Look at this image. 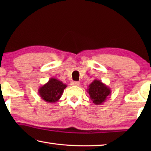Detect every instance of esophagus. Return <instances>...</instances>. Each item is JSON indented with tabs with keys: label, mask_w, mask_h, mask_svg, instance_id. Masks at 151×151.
<instances>
[{
	"label": "esophagus",
	"mask_w": 151,
	"mask_h": 151,
	"mask_svg": "<svg viewBox=\"0 0 151 151\" xmlns=\"http://www.w3.org/2000/svg\"><path fill=\"white\" fill-rule=\"evenodd\" d=\"M71 85H73V86H79L80 85V83L78 81H73L71 83Z\"/></svg>",
	"instance_id": "34e87169"
}]
</instances>
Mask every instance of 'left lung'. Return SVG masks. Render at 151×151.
<instances>
[{
  "instance_id": "obj_1",
  "label": "left lung",
  "mask_w": 151,
  "mask_h": 151,
  "mask_svg": "<svg viewBox=\"0 0 151 151\" xmlns=\"http://www.w3.org/2000/svg\"><path fill=\"white\" fill-rule=\"evenodd\" d=\"M86 92L90 96L91 100L96 105L103 104L111 94V88L97 79H94L88 85Z\"/></svg>"
}]
</instances>
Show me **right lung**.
<instances>
[{
  "instance_id": "obj_1",
  "label": "right lung",
  "mask_w": 151,
  "mask_h": 151,
  "mask_svg": "<svg viewBox=\"0 0 151 151\" xmlns=\"http://www.w3.org/2000/svg\"><path fill=\"white\" fill-rule=\"evenodd\" d=\"M67 85L58 78H50L47 83L39 88L38 93L43 101L55 103L60 99Z\"/></svg>"
}]
</instances>
